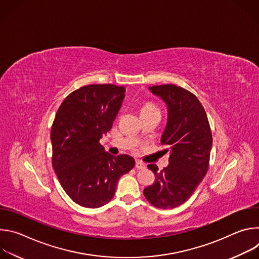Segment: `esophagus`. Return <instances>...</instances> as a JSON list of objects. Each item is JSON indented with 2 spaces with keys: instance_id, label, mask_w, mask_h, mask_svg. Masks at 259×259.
<instances>
[{
  "instance_id": "1",
  "label": "esophagus",
  "mask_w": 259,
  "mask_h": 259,
  "mask_svg": "<svg viewBox=\"0 0 259 259\" xmlns=\"http://www.w3.org/2000/svg\"><path fill=\"white\" fill-rule=\"evenodd\" d=\"M135 167H136V169L140 170V169H144V168H145V165H144L143 163H141L140 161H136V163H135Z\"/></svg>"
}]
</instances>
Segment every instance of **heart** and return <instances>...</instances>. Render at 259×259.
<instances>
[{"label": "heart", "instance_id": "obj_1", "mask_svg": "<svg viewBox=\"0 0 259 259\" xmlns=\"http://www.w3.org/2000/svg\"><path fill=\"white\" fill-rule=\"evenodd\" d=\"M146 109H158V108L152 103H146L141 107V110H146Z\"/></svg>", "mask_w": 259, "mask_h": 259}]
</instances>
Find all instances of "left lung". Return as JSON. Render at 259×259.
<instances>
[{
    "mask_svg": "<svg viewBox=\"0 0 259 259\" xmlns=\"http://www.w3.org/2000/svg\"><path fill=\"white\" fill-rule=\"evenodd\" d=\"M150 91L167 105L168 119L161 137L170 152L162 171L150 164L156 180L143 195L152 205L172 209L190 199L205 177L210 160L212 134L205 109L192 92L173 84L152 86Z\"/></svg>",
    "mask_w": 259,
    "mask_h": 259,
    "instance_id": "8db88e82",
    "label": "left lung"
}]
</instances>
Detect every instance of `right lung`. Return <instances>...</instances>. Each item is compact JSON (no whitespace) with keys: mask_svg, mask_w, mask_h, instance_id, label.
I'll return each mask as SVG.
<instances>
[{"mask_svg":"<svg viewBox=\"0 0 259 259\" xmlns=\"http://www.w3.org/2000/svg\"><path fill=\"white\" fill-rule=\"evenodd\" d=\"M125 87L94 84L71 92L59 106L51 129L52 165L61 187L80 206L99 208L113 199L120 177L135 161L112 156L99 139L112 129Z\"/></svg>","mask_w":259,"mask_h":259,"instance_id":"right-lung-1","label":"right lung"}]
</instances>
